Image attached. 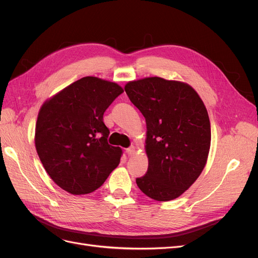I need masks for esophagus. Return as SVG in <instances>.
Listing matches in <instances>:
<instances>
[{
    "mask_svg": "<svg viewBox=\"0 0 258 258\" xmlns=\"http://www.w3.org/2000/svg\"><path fill=\"white\" fill-rule=\"evenodd\" d=\"M126 153H127L129 156L134 155V154L136 153V147H135V146H130V147H128L127 150H126Z\"/></svg>",
    "mask_w": 258,
    "mask_h": 258,
    "instance_id": "1",
    "label": "esophagus"
}]
</instances>
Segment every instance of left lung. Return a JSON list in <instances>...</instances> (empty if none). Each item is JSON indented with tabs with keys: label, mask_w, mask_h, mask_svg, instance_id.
Segmentation results:
<instances>
[{
	"label": "left lung",
	"mask_w": 258,
	"mask_h": 258,
	"mask_svg": "<svg viewBox=\"0 0 258 258\" xmlns=\"http://www.w3.org/2000/svg\"><path fill=\"white\" fill-rule=\"evenodd\" d=\"M124 91L146 120L148 169L137 185L154 200H173L189 188L207 163V108L188 84L161 77L129 82Z\"/></svg>",
	"instance_id": "left-lung-1"
}]
</instances>
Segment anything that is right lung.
Here are the masks:
<instances>
[{
	"instance_id": "obj_1",
	"label": "right lung",
	"mask_w": 258,
	"mask_h": 258,
	"mask_svg": "<svg viewBox=\"0 0 258 258\" xmlns=\"http://www.w3.org/2000/svg\"><path fill=\"white\" fill-rule=\"evenodd\" d=\"M123 92L119 85L86 76L43 104L35 147L46 172L72 195L95 191L119 165L121 148L107 143L103 114Z\"/></svg>"
}]
</instances>
